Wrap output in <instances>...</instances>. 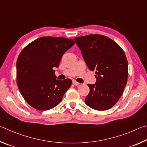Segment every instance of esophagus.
Instances as JSON below:
<instances>
[{
	"label": "esophagus",
	"mask_w": 147,
	"mask_h": 147,
	"mask_svg": "<svg viewBox=\"0 0 147 147\" xmlns=\"http://www.w3.org/2000/svg\"><path fill=\"white\" fill-rule=\"evenodd\" d=\"M73 84H74V86H78V85H79V84H80V83H78V82H76V80H73Z\"/></svg>",
	"instance_id": "esophagus-1"
}]
</instances>
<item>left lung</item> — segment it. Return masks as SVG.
I'll use <instances>...</instances> for the list:
<instances>
[{"label":"left lung","instance_id":"8db88e82","mask_svg":"<svg viewBox=\"0 0 147 147\" xmlns=\"http://www.w3.org/2000/svg\"><path fill=\"white\" fill-rule=\"evenodd\" d=\"M74 40L88 68L96 74L95 84H88L90 91L85 102L96 110H107L121 98L127 83L125 54L117 43L105 36L91 34Z\"/></svg>","mask_w":147,"mask_h":147}]
</instances>
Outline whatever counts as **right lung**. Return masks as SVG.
Here are the masks:
<instances>
[{"instance_id":"right-lung-1","label":"right lung","mask_w":147,"mask_h":147,"mask_svg":"<svg viewBox=\"0 0 147 147\" xmlns=\"http://www.w3.org/2000/svg\"><path fill=\"white\" fill-rule=\"evenodd\" d=\"M74 45L73 39L42 37L28 45L17 60V83L29 105L39 110H48L60 102L72 84L71 79H56L63 54Z\"/></svg>"}]
</instances>
